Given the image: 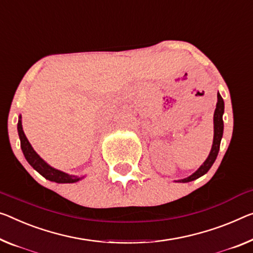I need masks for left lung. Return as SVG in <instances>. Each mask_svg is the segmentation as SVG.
I'll return each mask as SVG.
<instances>
[{
	"mask_svg": "<svg viewBox=\"0 0 253 253\" xmlns=\"http://www.w3.org/2000/svg\"><path fill=\"white\" fill-rule=\"evenodd\" d=\"M223 114H224V100L219 95V92L217 94V104H216V110L215 113H213V140H212V147L211 153H209V156L207 159L204 162V164L201 165L199 169H198L196 172H194L192 175L183 178V180H178L177 182H191L196 178L203 176L211 169L212 166L213 162L216 161L217 155H218L219 151V146H220V140L223 137V130H224V122H223Z\"/></svg>",
	"mask_w": 253,
	"mask_h": 253,
	"instance_id": "obj_1",
	"label": "left lung"
}]
</instances>
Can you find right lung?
Instances as JSON below:
<instances>
[{"label": "right lung", "mask_w": 253, "mask_h": 253, "mask_svg": "<svg viewBox=\"0 0 253 253\" xmlns=\"http://www.w3.org/2000/svg\"><path fill=\"white\" fill-rule=\"evenodd\" d=\"M18 133L19 138H20V146L22 149V153L25 155V158L30 165L34 167V169H36L41 175L47 178L49 181L56 182V183H75L78 182L81 177L76 175H69V174L62 172L54 167L49 166L44 159L40 157L36 151L30 145V142L27 139L25 132L22 130V124H21V115L19 116V122H18Z\"/></svg>", "instance_id": "obj_1"}]
</instances>
